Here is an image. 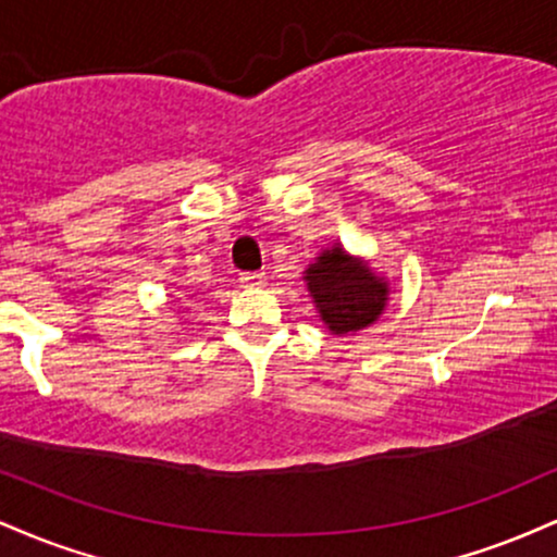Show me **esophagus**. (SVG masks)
<instances>
[{
    "label": "esophagus",
    "instance_id": "34e87169",
    "mask_svg": "<svg viewBox=\"0 0 557 557\" xmlns=\"http://www.w3.org/2000/svg\"><path fill=\"white\" fill-rule=\"evenodd\" d=\"M240 283L246 287H259L267 283V274L264 272H240Z\"/></svg>",
    "mask_w": 557,
    "mask_h": 557
}]
</instances>
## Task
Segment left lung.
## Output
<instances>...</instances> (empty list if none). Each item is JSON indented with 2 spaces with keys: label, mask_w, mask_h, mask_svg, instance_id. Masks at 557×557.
<instances>
[{
  "label": "left lung",
  "mask_w": 557,
  "mask_h": 557,
  "mask_svg": "<svg viewBox=\"0 0 557 557\" xmlns=\"http://www.w3.org/2000/svg\"><path fill=\"white\" fill-rule=\"evenodd\" d=\"M306 274L322 322L335 335L367 327L385 309L387 285L343 248L324 251Z\"/></svg>",
  "instance_id": "8db88e82"
}]
</instances>
